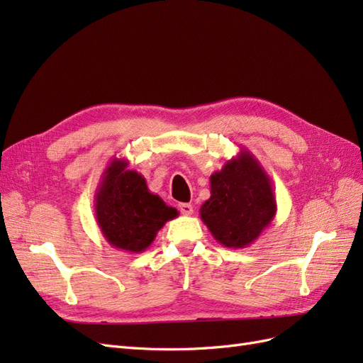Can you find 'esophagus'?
<instances>
[{"label":"esophagus","mask_w":363,"mask_h":363,"mask_svg":"<svg viewBox=\"0 0 363 363\" xmlns=\"http://www.w3.org/2000/svg\"><path fill=\"white\" fill-rule=\"evenodd\" d=\"M179 208H180V212H182L183 215H186V216L194 213V206L189 204V203H182V204L179 206Z\"/></svg>","instance_id":"1"}]
</instances>
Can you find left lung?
I'll use <instances>...</instances> for the list:
<instances>
[{
	"label": "left lung",
	"mask_w": 363,
	"mask_h": 363,
	"mask_svg": "<svg viewBox=\"0 0 363 363\" xmlns=\"http://www.w3.org/2000/svg\"><path fill=\"white\" fill-rule=\"evenodd\" d=\"M272 183L260 162L247 148L211 175V199L200 207L201 221L227 248H245L276 218Z\"/></svg>",
	"instance_id": "left-lung-1"
}]
</instances>
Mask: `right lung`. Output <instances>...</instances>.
I'll return each instance as SVG.
<instances>
[{"mask_svg": "<svg viewBox=\"0 0 363 363\" xmlns=\"http://www.w3.org/2000/svg\"><path fill=\"white\" fill-rule=\"evenodd\" d=\"M128 164L124 157H113L107 164L95 194V218L108 244L138 255L179 212L151 194L144 175L128 169Z\"/></svg>", "mask_w": 363, "mask_h": 363, "instance_id": "right-lung-1", "label": "right lung"}]
</instances>
